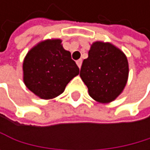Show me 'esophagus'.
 Returning a JSON list of instances; mask_svg holds the SVG:
<instances>
[{
  "label": "esophagus",
  "mask_w": 150,
  "mask_h": 150,
  "mask_svg": "<svg viewBox=\"0 0 150 150\" xmlns=\"http://www.w3.org/2000/svg\"><path fill=\"white\" fill-rule=\"evenodd\" d=\"M82 63H83V60H82V59H78V60L76 61V64H77V66H78V67H79V68H81Z\"/></svg>",
  "instance_id": "obj_1"
}]
</instances>
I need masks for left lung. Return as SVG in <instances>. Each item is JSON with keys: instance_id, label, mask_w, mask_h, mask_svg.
<instances>
[{"instance_id": "1", "label": "left lung", "mask_w": 150, "mask_h": 150, "mask_svg": "<svg viewBox=\"0 0 150 150\" xmlns=\"http://www.w3.org/2000/svg\"><path fill=\"white\" fill-rule=\"evenodd\" d=\"M129 76L126 56L110 43L94 42L83 61L80 76L89 95L106 103L113 101L124 89Z\"/></svg>"}]
</instances>
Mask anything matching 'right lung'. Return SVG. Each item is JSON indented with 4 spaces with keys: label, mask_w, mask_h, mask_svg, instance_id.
<instances>
[{
    "label": "right lung",
    "mask_w": 150,
    "mask_h": 150,
    "mask_svg": "<svg viewBox=\"0 0 150 150\" xmlns=\"http://www.w3.org/2000/svg\"><path fill=\"white\" fill-rule=\"evenodd\" d=\"M24 83L42 99H52L64 92L67 84L79 74L71 53L60 39L46 40L28 52L23 62Z\"/></svg>",
    "instance_id": "right-lung-1"
}]
</instances>
